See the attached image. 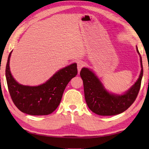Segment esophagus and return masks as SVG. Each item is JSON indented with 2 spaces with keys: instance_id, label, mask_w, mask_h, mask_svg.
<instances>
[{
  "instance_id": "34e87169",
  "label": "esophagus",
  "mask_w": 149,
  "mask_h": 149,
  "mask_svg": "<svg viewBox=\"0 0 149 149\" xmlns=\"http://www.w3.org/2000/svg\"><path fill=\"white\" fill-rule=\"evenodd\" d=\"M77 63H78V72H80L82 68L84 66V63L83 61H81V60L78 61Z\"/></svg>"
}]
</instances>
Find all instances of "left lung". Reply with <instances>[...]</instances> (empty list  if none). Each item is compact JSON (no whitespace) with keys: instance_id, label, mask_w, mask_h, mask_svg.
I'll use <instances>...</instances> for the list:
<instances>
[{"instance_id":"1","label":"left lung","mask_w":149,"mask_h":149,"mask_svg":"<svg viewBox=\"0 0 149 149\" xmlns=\"http://www.w3.org/2000/svg\"><path fill=\"white\" fill-rule=\"evenodd\" d=\"M141 65V71L137 81L123 94L109 93L94 72L88 68H83L80 76L83 81L85 100L88 107L100 116H114L127 110L136 100L141 88L143 76L142 58L138 50Z\"/></svg>"}]
</instances>
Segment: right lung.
I'll return each instance as SVG.
<instances>
[{
    "label": "right lung",
    "mask_w": 149,
    "mask_h": 149,
    "mask_svg": "<svg viewBox=\"0 0 149 149\" xmlns=\"http://www.w3.org/2000/svg\"><path fill=\"white\" fill-rule=\"evenodd\" d=\"M10 53L6 69L8 91L16 107L24 113L32 116L48 115L55 111L70 81L78 73L77 65L71 64L54 74L47 81L37 86L19 84L10 70Z\"/></svg>",
    "instance_id": "right-lung-1"
}]
</instances>
